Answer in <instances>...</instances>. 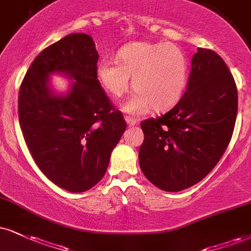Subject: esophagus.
<instances>
[{"label": "esophagus", "instance_id": "1", "mask_svg": "<svg viewBox=\"0 0 251 251\" xmlns=\"http://www.w3.org/2000/svg\"><path fill=\"white\" fill-rule=\"evenodd\" d=\"M126 125L129 126H134L138 123V121L134 119V117H130V116H126Z\"/></svg>", "mask_w": 251, "mask_h": 251}]
</instances>
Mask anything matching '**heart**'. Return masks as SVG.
<instances>
[{
    "instance_id": "heart-1",
    "label": "heart",
    "mask_w": 251,
    "mask_h": 251,
    "mask_svg": "<svg viewBox=\"0 0 251 251\" xmlns=\"http://www.w3.org/2000/svg\"><path fill=\"white\" fill-rule=\"evenodd\" d=\"M117 61L100 60L97 75L103 88L114 98H121L130 87L136 94L123 110L143 114L150 108L165 110L175 106L184 95L188 80V61L185 52L168 43L135 42L117 53Z\"/></svg>"
}]
</instances>
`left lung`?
<instances>
[{"label":"left lung","mask_w":251,"mask_h":251,"mask_svg":"<svg viewBox=\"0 0 251 251\" xmlns=\"http://www.w3.org/2000/svg\"><path fill=\"white\" fill-rule=\"evenodd\" d=\"M237 114V89L224 59L208 49L192 58L187 88L171 110L141 123L138 151L148 180L179 192L202 180L229 144Z\"/></svg>","instance_id":"1"}]
</instances>
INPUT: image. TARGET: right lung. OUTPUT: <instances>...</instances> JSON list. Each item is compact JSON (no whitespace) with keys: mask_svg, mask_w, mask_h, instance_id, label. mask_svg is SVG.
Wrapping results in <instances>:
<instances>
[{"mask_svg":"<svg viewBox=\"0 0 251 251\" xmlns=\"http://www.w3.org/2000/svg\"><path fill=\"white\" fill-rule=\"evenodd\" d=\"M98 59L91 36L71 33L37 55L18 94V117L31 156L53 184L73 193L101 180L126 128L99 82ZM53 73L73 81L66 95L50 88Z\"/></svg>","mask_w":251,"mask_h":251,"instance_id":"right-lung-1","label":"right lung"}]
</instances>
